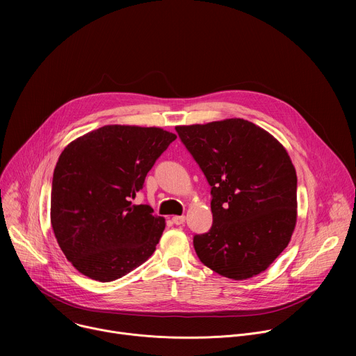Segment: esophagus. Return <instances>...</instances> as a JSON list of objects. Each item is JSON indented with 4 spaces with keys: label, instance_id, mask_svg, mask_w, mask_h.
Here are the masks:
<instances>
[{
    "label": "esophagus",
    "instance_id": "1",
    "mask_svg": "<svg viewBox=\"0 0 356 356\" xmlns=\"http://www.w3.org/2000/svg\"><path fill=\"white\" fill-rule=\"evenodd\" d=\"M172 221H173V224H176V225H183V224L186 222V217H184V216H173V217H172Z\"/></svg>",
    "mask_w": 356,
    "mask_h": 356
}]
</instances>
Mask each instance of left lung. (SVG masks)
I'll list each match as a JSON object with an SVG mask.
<instances>
[{
  "label": "left lung",
  "mask_w": 356,
  "mask_h": 356,
  "mask_svg": "<svg viewBox=\"0 0 356 356\" xmlns=\"http://www.w3.org/2000/svg\"><path fill=\"white\" fill-rule=\"evenodd\" d=\"M176 131L211 186L213 227L194 236L197 257L234 280L265 272L297 221V176L287 150L242 118Z\"/></svg>",
  "instance_id": "8db88e82"
}]
</instances>
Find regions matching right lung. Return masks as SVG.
<instances>
[{
	"mask_svg": "<svg viewBox=\"0 0 356 356\" xmlns=\"http://www.w3.org/2000/svg\"><path fill=\"white\" fill-rule=\"evenodd\" d=\"M176 138L156 127L106 125L65 147L54 172L50 222L81 275L113 282L155 252L165 218L131 198Z\"/></svg>",
	"mask_w": 356,
	"mask_h": 356,
	"instance_id": "right-lung-1",
	"label": "right lung"
}]
</instances>
